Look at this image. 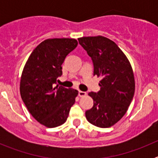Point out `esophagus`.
I'll list each match as a JSON object with an SVG mask.
<instances>
[{
	"mask_svg": "<svg viewBox=\"0 0 158 158\" xmlns=\"http://www.w3.org/2000/svg\"><path fill=\"white\" fill-rule=\"evenodd\" d=\"M86 92H83V91H78V96H80V97H83V96H86Z\"/></svg>",
	"mask_w": 158,
	"mask_h": 158,
	"instance_id": "obj_1",
	"label": "esophagus"
}]
</instances>
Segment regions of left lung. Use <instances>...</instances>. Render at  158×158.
Returning a JSON list of instances; mask_svg holds the SVG:
<instances>
[{
  "label": "left lung",
  "mask_w": 158,
  "mask_h": 158,
  "mask_svg": "<svg viewBox=\"0 0 158 158\" xmlns=\"http://www.w3.org/2000/svg\"><path fill=\"white\" fill-rule=\"evenodd\" d=\"M93 60V75L101 77L98 93H89L93 107L85 111L87 120L94 126L107 128L123 118L135 94L134 73L129 60L120 48L104 36L78 39Z\"/></svg>",
  "instance_id": "1"
}]
</instances>
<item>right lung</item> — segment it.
I'll list each match as a JSON object with an SVG mask.
<instances>
[{
    "mask_svg": "<svg viewBox=\"0 0 158 158\" xmlns=\"http://www.w3.org/2000/svg\"><path fill=\"white\" fill-rule=\"evenodd\" d=\"M74 39H49L29 56L22 72L19 91L31 115L49 128L63 124L75 103L77 90L55 86L65 57L77 46Z\"/></svg>",
    "mask_w": 158,
    "mask_h": 158,
    "instance_id": "1",
    "label": "right lung"
}]
</instances>
